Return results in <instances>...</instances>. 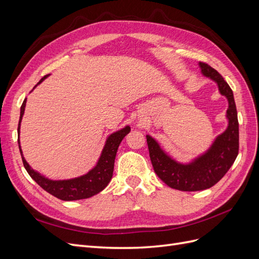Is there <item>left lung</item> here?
<instances>
[{"instance_id":"8db88e82","label":"left lung","mask_w":259,"mask_h":259,"mask_svg":"<svg viewBox=\"0 0 259 259\" xmlns=\"http://www.w3.org/2000/svg\"><path fill=\"white\" fill-rule=\"evenodd\" d=\"M202 74L214 81L228 100V126L218 135L207 150L189 163L177 162L159 143L147 135L149 154L155 174L168 187L180 191H200L213 187L229 170L239 153V122L233 93L224 77L205 62H199Z\"/></svg>"}]
</instances>
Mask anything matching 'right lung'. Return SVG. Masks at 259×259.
<instances>
[{
	"instance_id": "add662e5",
	"label": "right lung",
	"mask_w": 259,
	"mask_h": 259,
	"mask_svg": "<svg viewBox=\"0 0 259 259\" xmlns=\"http://www.w3.org/2000/svg\"><path fill=\"white\" fill-rule=\"evenodd\" d=\"M50 74L45 75L40 80L33 89L43 82ZM27 99L23 100V103L20 108V117H19V124H18V135L20 134V123L22 120V115L25 113V107H26ZM131 132V127L125 126L120 131H116L109 136L106 140L105 147L101 151V154L98 159V162L95 166H94L89 173L82 175L80 177H75L71 179H64V180H52L48 177L41 175L38 171L34 170L31 167L26 159L23 158V154L20 148V142L18 138V145H19V151L21 154V159L23 166L30 177L32 178L34 182L42 187L45 191H48L54 197H56L60 200L64 201H75V200H82L93 197L100 191H103L105 188L108 186L110 182L113 174V167H114V160L117 148H119L123 138L126 136Z\"/></svg>"
}]
</instances>
